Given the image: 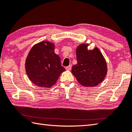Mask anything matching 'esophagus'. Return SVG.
<instances>
[{
  "mask_svg": "<svg viewBox=\"0 0 132 132\" xmlns=\"http://www.w3.org/2000/svg\"><path fill=\"white\" fill-rule=\"evenodd\" d=\"M71 69V65H69L66 68V69L67 70H70Z\"/></svg>",
  "mask_w": 132,
  "mask_h": 132,
  "instance_id": "34e87169",
  "label": "esophagus"
}]
</instances>
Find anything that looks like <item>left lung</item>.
<instances>
[{"label":"left lung","instance_id":"1","mask_svg":"<svg viewBox=\"0 0 132 132\" xmlns=\"http://www.w3.org/2000/svg\"><path fill=\"white\" fill-rule=\"evenodd\" d=\"M88 44H82L77 48V63L72 66L71 72L81 85L95 87L102 82L106 77L107 64L97 47L88 50Z\"/></svg>","mask_w":132,"mask_h":132}]
</instances>
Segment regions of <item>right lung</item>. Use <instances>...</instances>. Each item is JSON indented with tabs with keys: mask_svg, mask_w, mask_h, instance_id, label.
<instances>
[{
	"mask_svg": "<svg viewBox=\"0 0 132 132\" xmlns=\"http://www.w3.org/2000/svg\"><path fill=\"white\" fill-rule=\"evenodd\" d=\"M55 45L49 42L35 45L26 59L25 69L29 80L38 87L50 88L66 69L54 52Z\"/></svg>",
	"mask_w": 132,
	"mask_h": 132,
	"instance_id": "right-lung-1",
	"label": "right lung"
}]
</instances>
